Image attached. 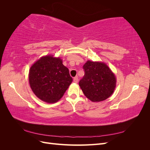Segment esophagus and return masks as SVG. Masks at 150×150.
<instances>
[{"mask_svg": "<svg viewBox=\"0 0 150 150\" xmlns=\"http://www.w3.org/2000/svg\"><path fill=\"white\" fill-rule=\"evenodd\" d=\"M73 81H74V83H78V76L74 77V79H73Z\"/></svg>", "mask_w": 150, "mask_h": 150, "instance_id": "obj_1", "label": "esophagus"}]
</instances>
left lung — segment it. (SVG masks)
Listing matches in <instances>:
<instances>
[{
  "instance_id": "obj_1",
  "label": "left lung",
  "mask_w": 150,
  "mask_h": 150,
  "mask_svg": "<svg viewBox=\"0 0 150 150\" xmlns=\"http://www.w3.org/2000/svg\"><path fill=\"white\" fill-rule=\"evenodd\" d=\"M84 76L79 85L84 94L93 102L105 100L113 93L116 79L103 62L88 61L83 66Z\"/></svg>"
}]
</instances>
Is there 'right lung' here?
Returning a JSON list of instances; mask_svg holds the SVG:
<instances>
[{
	"label": "right lung",
	"mask_w": 150,
	"mask_h": 150,
	"mask_svg": "<svg viewBox=\"0 0 150 150\" xmlns=\"http://www.w3.org/2000/svg\"><path fill=\"white\" fill-rule=\"evenodd\" d=\"M29 81L36 96L44 102L54 103L63 96L72 78L59 57L46 56L31 66Z\"/></svg>",
	"instance_id": "obj_1"
}]
</instances>
